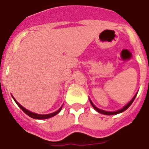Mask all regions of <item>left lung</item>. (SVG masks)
<instances>
[{"instance_id":"1","label":"left lung","mask_w":149,"mask_h":149,"mask_svg":"<svg viewBox=\"0 0 149 149\" xmlns=\"http://www.w3.org/2000/svg\"><path fill=\"white\" fill-rule=\"evenodd\" d=\"M137 93H136V94H135V95L133 96V98L131 100H130V102H129L128 103L125 105L124 107H123L122 109H120L118 110H116V111H113V112H110V111H105V110H102V109H99L98 107H96V106H95L93 104V102H92V100L89 99V102H90V103H91L92 106L93 107L94 109L95 110V111H97L99 113H101V114H103V115H106V116H112V115H116V114H119V113H121V112H124L125 110H126L127 109L129 108V106H131L132 103L133 102L134 100H135V98L136 97V95H137Z\"/></svg>"}]
</instances>
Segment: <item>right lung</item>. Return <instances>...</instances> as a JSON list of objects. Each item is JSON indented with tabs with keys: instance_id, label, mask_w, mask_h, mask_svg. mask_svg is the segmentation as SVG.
<instances>
[{
	"instance_id": "right-lung-1",
	"label": "right lung",
	"mask_w": 149,
	"mask_h": 149,
	"mask_svg": "<svg viewBox=\"0 0 149 149\" xmlns=\"http://www.w3.org/2000/svg\"><path fill=\"white\" fill-rule=\"evenodd\" d=\"M12 98L14 99V100L15 101L16 103L17 104V106H19V107H20V108L23 111H24V112H25V113H26L27 116H29L31 117V118H35V119H47V118H51V117L54 116H56V114H58V113L60 112V110H61V109H62V107H63V106H62L60 109H59L57 110V111H56V112H52V113H49V114H43V115L37 114V113H35V112H31L30 110L26 109H25L24 107H23V106H21V105H20V104L19 103V102H18L17 101L15 100V99H14V97L13 96V95H12Z\"/></svg>"
}]
</instances>
